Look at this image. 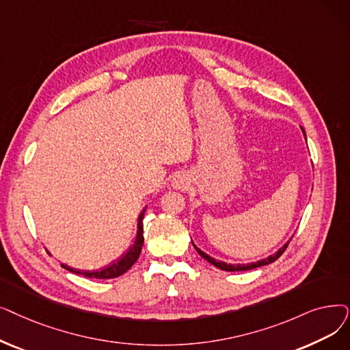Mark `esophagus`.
I'll use <instances>...</instances> for the list:
<instances>
[{
    "mask_svg": "<svg viewBox=\"0 0 350 350\" xmlns=\"http://www.w3.org/2000/svg\"><path fill=\"white\" fill-rule=\"evenodd\" d=\"M189 185V178L185 176V174H177L173 177V181H172V186L177 190H181V189H186V186Z\"/></svg>",
    "mask_w": 350,
    "mask_h": 350,
    "instance_id": "1",
    "label": "esophagus"
}]
</instances>
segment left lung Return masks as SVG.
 <instances>
[{
  "mask_svg": "<svg viewBox=\"0 0 350 350\" xmlns=\"http://www.w3.org/2000/svg\"><path fill=\"white\" fill-rule=\"evenodd\" d=\"M301 129V131H303V134H305V139H306V133H305V130H303V127H300ZM291 240H292V237H291ZM291 240H288L287 243H284V245L276 252V253H273V254H270L269 257H265V259H262V260H257V262H254V263H241V265H232V263H226V262H221V260H216L215 257H211L210 254H207V253H204L203 250H200L199 247H197L194 243H193V246H194V249L197 250V253H199L203 259H206L208 263H211L213 266H216V267H219V269H221V270H224V271H245V270H252V269H256V267H262V266H266V265H270V263H273L275 260H278L279 257L283 254V252L286 250V247L288 246V243H291Z\"/></svg>",
  "mask_w": 350,
  "mask_h": 350,
  "instance_id": "8db88e82",
  "label": "left lung"
}]
</instances>
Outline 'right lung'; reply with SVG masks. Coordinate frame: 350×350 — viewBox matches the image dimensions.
Instances as JSON below:
<instances>
[{"label":"right lung","instance_id":"obj_1","mask_svg":"<svg viewBox=\"0 0 350 350\" xmlns=\"http://www.w3.org/2000/svg\"><path fill=\"white\" fill-rule=\"evenodd\" d=\"M144 211L146 207L142 210V213L139 215L137 219V233H135L134 241L133 245L129 247V250L120 257V259L111 262L110 265H107L105 267L100 269V270H80V269H74L66 263H62V266L71 271L75 273V275H83L85 278L90 279H114L118 278L121 275H124V273L135 263L139 259V256L142 253V247H143V243H144V236H143V217H144ZM49 254H51L50 252H47Z\"/></svg>","mask_w":350,"mask_h":350}]
</instances>
